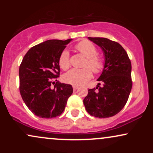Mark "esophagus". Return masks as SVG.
Wrapping results in <instances>:
<instances>
[{"label": "esophagus", "instance_id": "34e87169", "mask_svg": "<svg viewBox=\"0 0 153 153\" xmlns=\"http://www.w3.org/2000/svg\"><path fill=\"white\" fill-rule=\"evenodd\" d=\"M73 91H77L78 89V87L76 86V85H73Z\"/></svg>", "mask_w": 153, "mask_h": 153}]
</instances>
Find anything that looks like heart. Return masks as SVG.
I'll use <instances>...</instances> for the list:
<instances>
[{
    "label": "heart",
    "instance_id": "obj_1",
    "mask_svg": "<svg viewBox=\"0 0 153 153\" xmlns=\"http://www.w3.org/2000/svg\"><path fill=\"white\" fill-rule=\"evenodd\" d=\"M75 49L86 57L84 62V67L86 68H73L63 76V79L66 82L75 85H80L90 80L92 77V71L96 74L100 73L104 68L103 59L97 55L98 50L96 46L88 40H83L75 45ZM59 65L64 71H66L71 66L70 54L68 50H65L61 52L58 59ZM91 69H90V68Z\"/></svg>",
    "mask_w": 153,
    "mask_h": 153
}]
</instances>
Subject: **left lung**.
<instances>
[{"label":"left lung","mask_w":153,"mask_h":153,"mask_svg":"<svg viewBox=\"0 0 153 153\" xmlns=\"http://www.w3.org/2000/svg\"><path fill=\"white\" fill-rule=\"evenodd\" d=\"M102 49L105 56L103 72L98 80L100 87L89 89L83 100L88 114L98 118H108L124 108L130 94L132 81L131 65L125 50L118 42L102 37H88Z\"/></svg>","instance_id":"left-lung-1"}]
</instances>
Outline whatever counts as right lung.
Segmentation results:
<instances>
[{
  "label": "right lung",
  "mask_w": 153,
  "mask_h": 153,
  "mask_svg": "<svg viewBox=\"0 0 153 153\" xmlns=\"http://www.w3.org/2000/svg\"><path fill=\"white\" fill-rule=\"evenodd\" d=\"M71 40H47L31 47L22 59L19 91L26 106L39 117H58L73 94L71 85L54 82L60 73L59 57Z\"/></svg>",
  "instance_id": "right-lung-1"
}]
</instances>
